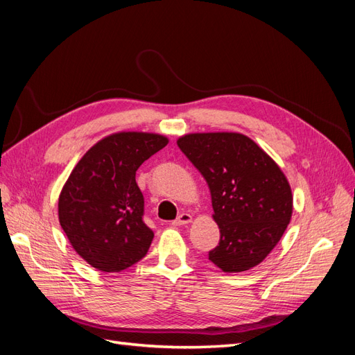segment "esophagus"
<instances>
[{"mask_svg":"<svg viewBox=\"0 0 355 355\" xmlns=\"http://www.w3.org/2000/svg\"><path fill=\"white\" fill-rule=\"evenodd\" d=\"M192 222V216L189 213H185L182 211L179 216L176 218V220H173V225H176V227H180V225H188Z\"/></svg>","mask_w":355,"mask_h":355,"instance_id":"esophagus-1","label":"esophagus"}]
</instances>
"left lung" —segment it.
<instances>
[{"label": "left lung", "mask_w": 355, "mask_h": 355, "mask_svg": "<svg viewBox=\"0 0 355 355\" xmlns=\"http://www.w3.org/2000/svg\"><path fill=\"white\" fill-rule=\"evenodd\" d=\"M178 146L206 179L219 245L209 259L223 272L259 265L282 240L293 213L283 170L241 133H188Z\"/></svg>", "instance_id": "left-lung-1"}]
</instances>
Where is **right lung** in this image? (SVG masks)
<instances>
[{
    "label": "right lung",
    "mask_w": 355,
    "mask_h": 355,
    "mask_svg": "<svg viewBox=\"0 0 355 355\" xmlns=\"http://www.w3.org/2000/svg\"><path fill=\"white\" fill-rule=\"evenodd\" d=\"M167 144L157 133H112L71 171L59 196V222L72 249L96 270L120 272L146 254L154 232L142 219L136 171Z\"/></svg>",
    "instance_id": "add662e5"
}]
</instances>
